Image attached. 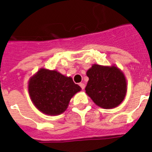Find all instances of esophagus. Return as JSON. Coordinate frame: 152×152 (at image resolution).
<instances>
[{"instance_id": "obj_1", "label": "esophagus", "mask_w": 152, "mask_h": 152, "mask_svg": "<svg viewBox=\"0 0 152 152\" xmlns=\"http://www.w3.org/2000/svg\"><path fill=\"white\" fill-rule=\"evenodd\" d=\"M79 85H80V87L81 88V89L82 90H84V88H85V84H84V83H80V84H79Z\"/></svg>"}]
</instances>
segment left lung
I'll return each mask as SVG.
<instances>
[{
  "label": "left lung",
  "instance_id": "1",
  "mask_svg": "<svg viewBox=\"0 0 152 152\" xmlns=\"http://www.w3.org/2000/svg\"><path fill=\"white\" fill-rule=\"evenodd\" d=\"M85 91L96 105L104 109L119 106L124 100L126 80L123 72L115 66L94 64L88 72Z\"/></svg>",
  "mask_w": 152,
  "mask_h": 152
}]
</instances>
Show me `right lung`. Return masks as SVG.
I'll return each instance as SVG.
<instances>
[{"instance_id": "1", "label": "right lung", "mask_w": 152, "mask_h": 152, "mask_svg": "<svg viewBox=\"0 0 152 152\" xmlns=\"http://www.w3.org/2000/svg\"><path fill=\"white\" fill-rule=\"evenodd\" d=\"M28 88L36 108L43 113L53 116L66 110L71 98L81 89L72 77L43 68L31 77Z\"/></svg>"}]
</instances>
